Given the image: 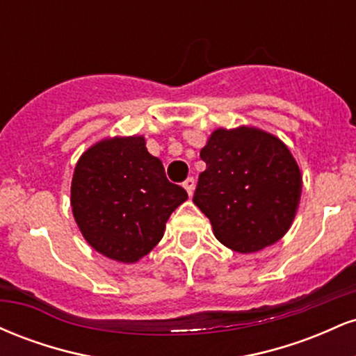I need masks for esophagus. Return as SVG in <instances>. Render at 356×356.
<instances>
[{
    "label": "esophagus",
    "instance_id": "34e87169",
    "mask_svg": "<svg viewBox=\"0 0 356 356\" xmlns=\"http://www.w3.org/2000/svg\"><path fill=\"white\" fill-rule=\"evenodd\" d=\"M184 189L187 191V194L189 195H192V192H194V187H195V181H194V177H187L186 181H184Z\"/></svg>",
    "mask_w": 356,
    "mask_h": 356
}]
</instances>
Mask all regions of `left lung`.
I'll use <instances>...</instances> for the list:
<instances>
[{"instance_id": "obj_1", "label": "left lung", "mask_w": 356, "mask_h": 356, "mask_svg": "<svg viewBox=\"0 0 356 356\" xmlns=\"http://www.w3.org/2000/svg\"><path fill=\"white\" fill-rule=\"evenodd\" d=\"M195 206L232 251L256 252L286 234L301 197V172L280 138L252 127L218 129L201 150Z\"/></svg>"}]
</instances>
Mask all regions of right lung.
<instances>
[{
    "mask_svg": "<svg viewBox=\"0 0 356 356\" xmlns=\"http://www.w3.org/2000/svg\"><path fill=\"white\" fill-rule=\"evenodd\" d=\"M187 192L169 182L144 137H115L80 157L72 181V207L93 249L120 263H136L157 246L170 214Z\"/></svg>",
    "mask_w": 356,
    "mask_h": 356,
    "instance_id": "right-lung-1",
    "label": "right lung"
}]
</instances>
